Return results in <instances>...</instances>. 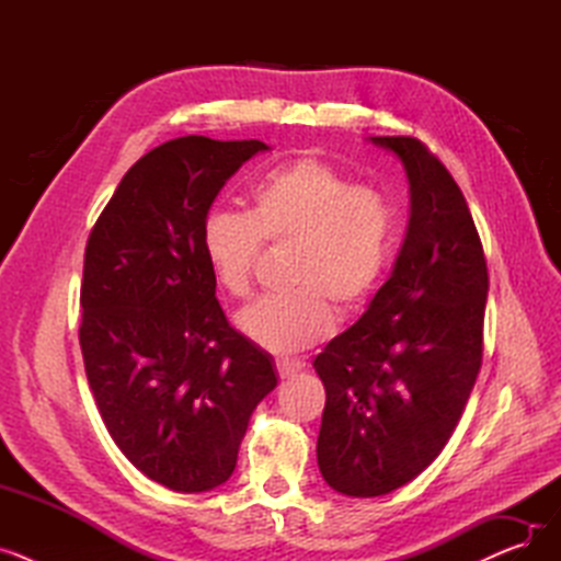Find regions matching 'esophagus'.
<instances>
[{"label":"esophagus","instance_id":"1","mask_svg":"<svg viewBox=\"0 0 561 561\" xmlns=\"http://www.w3.org/2000/svg\"><path fill=\"white\" fill-rule=\"evenodd\" d=\"M300 370H302V364H300V362H293V359H277V373H279V377H282V379L296 377Z\"/></svg>","mask_w":561,"mask_h":561}]
</instances>
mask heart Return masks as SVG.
Wrapping results in <instances>:
<instances>
[{
    "instance_id": "heart-1",
    "label": "heart",
    "mask_w": 561,
    "mask_h": 561,
    "mask_svg": "<svg viewBox=\"0 0 561 561\" xmlns=\"http://www.w3.org/2000/svg\"><path fill=\"white\" fill-rule=\"evenodd\" d=\"M393 236L396 216L385 195L357 186L325 161L300 157L261 176L248 214L206 216L202 250L216 284L245 298L263 241L296 243V290L261 298L239 316L252 343L293 355L330 336L332 309L352 316L368 305L391 263Z\"/></svg>"
}]
</instances>
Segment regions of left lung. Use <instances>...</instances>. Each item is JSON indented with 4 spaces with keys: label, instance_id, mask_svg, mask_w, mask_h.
<instances>
[{
    "label": "left lung",
    "instance_id": "8db88e82",
    "mask_svg": "<svg viewBox=\"0 0 561 561\" xmlns=\"http://www.w3.org/2000/svg\"><path fill=\"white\" fill-rule=\"evenodd\" d=\"M409 180V227L389 279L313 359L325 385L318 468L350 497L411 482L453 436L482 366L489 275L468 204L427 147L373 136Z\"/></svg>",
    "mask_w": 561,
    "mask_h": 561
}]
</instances>
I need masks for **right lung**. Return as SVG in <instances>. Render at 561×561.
<instances>
[{"label": "right lung", "instance_id": "add662e5", "mask_svg": "<svg viewBox=\"0 0 561 561\" xmlns=\"http://www.w3.org/2000/svg\"><path fill=\"white\" fill-rule=\"evenodd\" d=\"M261 140L182 136L138 159L88 236L79 343L115 446L180 493L225 484L256 404L277 387L268 352L216 298L202 227Z\"/></svg>", "mask_w": 561, "mask_h": 561}]
</instances>
